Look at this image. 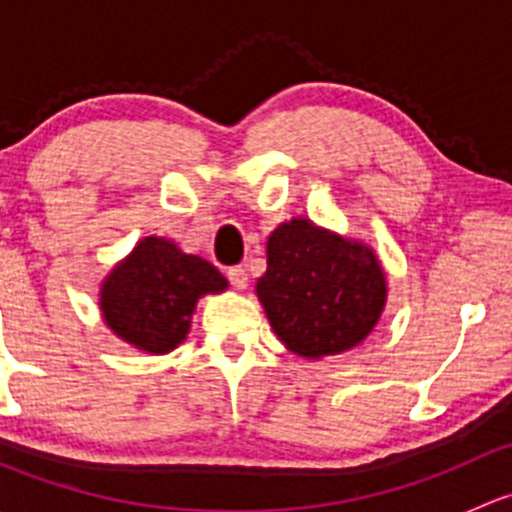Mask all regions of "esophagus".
Returning <instances> with one entry per match:
<instances>
[{
    "mask_svg": "<svg viewBox=\"0 0 512 512\" xmlns=\"http://www.w3.org/2000/svg\"><path fill=\"white\" fill-rule=\"evenodd\" d=\"M227 280L232 282V287L235 289H245L247 287L245 267H230V270H227Z\"/></svg>",
    "mask_w": 512,
    "mask_h": 512,
    "instance_id": "1",
    "label": "esophagus"
}]
</instances>
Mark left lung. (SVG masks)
Segmentation results:
<instances>
[{"instance_id": "obj_1", "label": "left lung", "mask_w": 512, "mask_h": 512, "mask_svg": "<svg viewBox=\"0 0 512 512\" xmlns=\"http://www.w3.org/2000/svg\"><path fill=\"white\" fill-rule=\"evenodd\" d=\"M255 289L277 337L309 359L364 342L386 304V275L374 250L307 218L267 237V272Z\"/></svg>"}]
</instances>
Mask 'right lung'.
Instances as JSON below:
<instances>
[{"instance_id":"obj_1","label":"right lung","mask_w":512,"mask_h":512,"mask_svg":"<svg viewBox=\"0 0 512 512\" xmlns=\"http://www.w3.org/2000/svg\"><path fill=\"white\" fill-rule=\"evenodd\" d=\"M227 289V280L198 255H185L165 237H143L101 285L108 329L148 354H168L188 337L203 294Z\"/></svg>"}]
</instances>
